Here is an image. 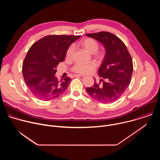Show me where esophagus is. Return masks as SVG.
<instances>
[{"mask_svg":"<svg viewBox=\"0 0 160 160\" xmlns=\"http://www.w3.org/2000/svg\"><path fill=\"white\" fill-rule=\"evenodd\" d=\"M74 77H83L84 76L83 75H74L73 76Z\"/></svg>","mask_w":160,"mask_h":160,"instance_id":"esophagus-1","label":"esophagus"}]
</instances>
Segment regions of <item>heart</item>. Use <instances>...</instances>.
Returning <instances> with one entry per match:
<instances>
[{
	"instance_id": "heart-1",
	"label": "heart",
	"mask_w": 160,
	"mask_h": 160,
	"mask_svg": "<svg viewBox=\"0 0 160 160\" xmlns=\"http://www.w3.org/2000/svg\"><path fill=\"white\" fill-rule=\"evenodd\" d=\"M80 45L87 52L90 54H94V57L97 60H101L104 57V54L102 52L98 51L99 45L98 42L92 38H87L82 40L80 43ZM74 53V47L71 45L66 51V58L71 59L73 57ZM96 65L94 62H88V63H82V62H77L73 65L72 68V70L77 73L86 75L93 72L96 69Z\"/></svg>"
}]
</instances>
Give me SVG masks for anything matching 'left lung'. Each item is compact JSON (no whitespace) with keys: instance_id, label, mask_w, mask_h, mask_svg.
I'll return each mask as SVG.
<instances>
[{"instance_id":"left-lung-1","label":"left lung","mask_w":160,"mask_h":160,"mask_svg":"<svg viewBox=\"0 0 160 160\" xmlns=\"http://www.w3.org/2000/svg\"><path fill=\"white\" fill-rule=\"evenodd\" d=\"M101 42L106 49V54L98 73L103 79L99 83L94 82L91 87H87V93L98 101L110 103L118 100L128 87L133 72L132 57L123 42L108 32L88 33ZM107 80L104 82L103 79Z\"/></svg>"}]
</instances>
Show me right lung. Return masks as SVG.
<instances>
[{
	"mask_svg": "<svg viewBox=\"0 0 160 160\" xmlns=\"http://www.w3.org/2000/svg\"><path fill=\"white\" fill-rule=\"evenodd\" d=\"M80 35H51L35 42L22 62L24 80L32 94L37 98L49 101L61 96L67 89L71 78L58 80L56 68L65 58L70 45Z\"/></svg>",
	"mask_w": 160,
	"mask_h": 160,
	"instance_id": "obj_1",
	"label": "right lung"
}]
</instances>
